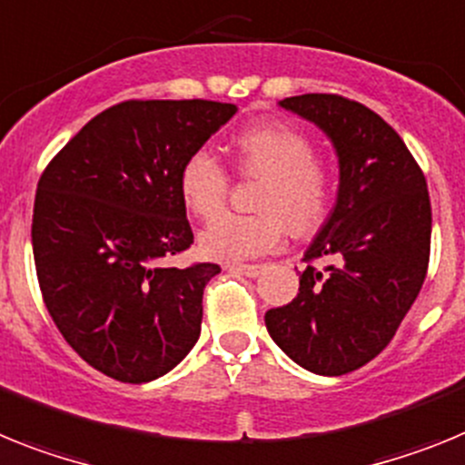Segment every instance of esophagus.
Returning <instances> with one entry per match:
<instances>
[{"label":"esophagus","mask_w":465,"mask_h":465,"mask_svg":"<svg viewBox=\"0 0 465 465\" xmlns=\"http://www.w3.org/2000/svg\"><path fill=\"white\" fill-rule=\"evenodd\" d=\"M224 269H229V272H236V273H243V276H250V278H257L264 266L262 264H227Z\"/></svg>","instance_id":"esophagus-1"}]
</instances>
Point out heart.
<instances>
[{
    "instance_id": "heart-1",
    "label": "heart",
    "mask_w": 465,
    "mask_h": 465,
    "mask_svg": "<svg viewBox=\"0 0 465 465\" xmlns=\"http://www.w3.org/2000/svg\"><path fill=\"white\" fill-rule=\"evenodd\" d=\"M233 163L260 177V215H220L201 232L203 255L241 262L278 248L285 224L292 233L316 232L332 205V173L313 159V143L288 126H257L233 140ZM229 175L210 152H193L180 171V193L189 213L215 217L227 201Z\"/></svg>"
}]
</instances>
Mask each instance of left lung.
Wrapping results in <instances>:
<instances>
[{
  "mask_svg": "<svg viewBox=\"0 0 465 465\" xmlns=\"http://www.w3.org/2000/svg\"><path fill=\"white\" fill-rule=\"evenodd\" d=\"M325 133L337 201L306 248L300 294L264 313L278 349L322 377L353 372L386 349L417 300L430 252L426 177L401 135L365 104L330 93L278 103Z\"/></svg>",
  "mask_w": 465,
  "mask_h": 465,
  "instance_id": "obj_1",
  "label": "left lung"
}]
</instances>
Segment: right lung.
<instances>
[{
  "label": "right lung",
  "mask_w": 465,
  "mask_h": 465,
  "mask_svg": "<svg viewBox=\"0 0 465 465\" xmlns=\"http://www.w3.org/2000/svg\"><path fill=\"white\" fill-rule=\"evenodd\" d=\"M236 112L210 100L114 104L39 180L32 250L46 309L64 341L116 381H154L199 341L220 266L163 260L193 243L183 163Z\"/></svg>",
  "instance_id": "right-lung-1"
}]
</instances>
